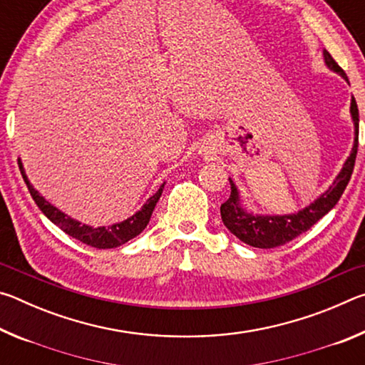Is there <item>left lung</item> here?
<instances>
[{"instance_id":"1","label":"left lung","mask_w":365,"mask_h":365,"mask_svg":"<svg viewBox=\"0 0 365 365\" xmlns=\"http://www.w3.org/2000/svg\"><path fill=\"white\" fill-rule=\"evenodd\" d=\"M324 61L325 66L331 72L338 73L339 77L346 80V83H349L344 71L335 63V59L330 56V53L327 49H324ZM349 113L354 125V143L353 148H351L349 156L346 158L341 170L338 172V175L335 177V180H333L329 190H325L317 200H314L306 207L299 209L298 212L255 214L252 211H248L243 205L238 187L228 177L232 191L230 197L220 206V215L222 222H224V225L230 230V233H233L238 240H242L243 243L252 246V248H275V246L285 245L292 242L298 235L307 232L317 220L322 219L325 214H329L335 207L339 197L343 195L346 185L349 182L356 163L357 140H359V110H357L354 96H351Z\"/></svg>"}]
</instances>
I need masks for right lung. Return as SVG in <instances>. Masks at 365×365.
<instances>
[{
    "label": "right lung",
    "mask_w": 365,
    "mask_h": 365,
    "mask_svg": "<svg viewBox=\"0 0 365 365\" xmlns=\"http://www.w3.org/2000/svg\"><path fill=\"white\" fill-rule=\"evenodd\" d=\"M19 169L24 177V182L27 183L30 195H32L36 206L40 207V211L45 214L53 224H56L61 230L69 235V237L76 238L78 242H82L88 246H93V248H98V250L117 248V246L127 243L128 240L135 238L137 235L143 232L146 225L150 224L151 214L154 211V207H156V202L159 201L160 195H163V190L165 185V182L160 185L156 193L148 197L145 205L140 207V211L130 215V217H127L122 222H117V224H113V225L93 227L88 224H82V222H78L77 219H72L71 215L64 214L61 209H58L56 206H53L51 202L46 201L45 197H43L38 191L32 187V183L29 180L21 159H19Z\"/></svg>",
    "instance_id": "1"
}]
</instances>
